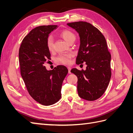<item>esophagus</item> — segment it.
<instances>
[{"instance_id": "1", "label": "esophagus", "mask_w": 133, "mask_h": 133, "mask_svg": "<svg viewBox=\"0 0 133 133\" xmlns=\"http://www.w3.org/2000/svg\"><path fill=\"white\" fill-rule=\"evenodd\" d=\"M68 73H69V74H70V73H71V72H70L71 68L69 67V66H68Z\"/></svg>"}]
</instances>
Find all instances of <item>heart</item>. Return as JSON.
I'll use <instances>...</instances> for the list:
<instances>
[{
    "label": "heart",
    "instance_id": "b5f03b06",
    "mask_svg": "<svg viewBox=\"0 0 133 133\" xmlns=\"http://www.w3.org/2000/svg\"><path fill=\"white\" fill-rule=\"evenodd\" d=\"M60 35L67 43H69L70 42L75 41L76 35L72 31L68 30H64L61 32ZM47 47L50 51L54 50V38L52 36H49L47 41ZM73 54H62L57 57V61L59 62L65 64H69L70 63V59L72 57Z\"/></svg>",
    "mask_w": 133,
    "mask_h": 133
}]
</instances>
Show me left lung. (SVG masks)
Instances as JSON below:
<instances>
[{"mask_svg":"<svg viewBox=\"0 0 133 133\" xmlns=\"http://www.w3.org/2000/svg\"><path fill=\"white\" fill-rule=\"evenodd\" d=\"M79 34L80 44L76 64L86 63V70L73 68L78 78L77 91L80 98L94 101L99 99L107 88L111 77V56L105 38L98 29L87 22L67 24Z\"/></svg>","mask_w":133,"mask_h":133,"instance_id":"8db88e82","label":"left lung"}]
</instances>
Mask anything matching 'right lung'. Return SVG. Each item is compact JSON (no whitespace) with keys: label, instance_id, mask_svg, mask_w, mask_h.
<instances>
[{"label":"right lung","instance_id":"right-lung-1","mask_svg":"<svg viewBox=\"0 0 133 133\" xmlns=\"http://www.w3.org/2000/svg\"><path fill=\"white\" fill-rule=\"evenodd\" d=\"M57 25L40 26L31 30L22 40L19 50L21 74L30 95L44 105H52L61 97L63 82L68 70L58 65L48 70L44 66L51 54L47 38Z\"/></svg>","mask_w":133,"mask_h":133}]
</instances>
